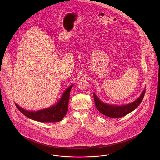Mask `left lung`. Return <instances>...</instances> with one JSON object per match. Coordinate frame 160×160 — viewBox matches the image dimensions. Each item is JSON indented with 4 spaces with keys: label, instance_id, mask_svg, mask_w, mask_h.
<instances>
[{
    "label": "left lung",
    "instance_id": "obj_1",
    "mask_svg": "<svg viewBox=\"0 0 160 160\" xmlns=\"http://www.w3.org/2000/svg\"><path fill=\"white\" fill-rule=\"evenodd\" d=\"M145 93V89L135 101L123 105L110 104L104 102L95 93H93V98L95 106L101 113L110 118H115L122 117L134 110L142 101Z\"/></svg>",
    "mask_w": 160,
    "mask_h": 160
}]
</instances>
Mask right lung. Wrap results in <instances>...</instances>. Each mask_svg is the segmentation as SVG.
I'll return each instance as SVG.
<instances>
[{
	"label": "right lung",
	"instance_id": "1",
	"mask_svg": "<svg viewBox=\"0 0 160 160\" xmlns=\"http://www.w3.org/2000/svg\"><path fill=\"white\" fill-rule=\"evenodd\" d=\"M73 85L66 89L58 102L52 106L37 111H29L15 102V106L20 112L32 120L41 122H59L63 119L68 112L69 94Z\"/></svg>",
	"mask_w": 160,
	"mask_h": 160
}]
</instances>
